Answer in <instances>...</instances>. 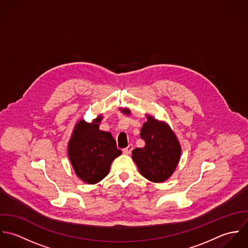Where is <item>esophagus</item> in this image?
I'll list each match as a JSON object with an SVG mask.
<instances>
[{
	"mask_svg": "<svg viewBox=\"0 0 248 248\" xmlns=\"http://www.w3.org/2000/svg\"><path fill=\"white\" fill-rule=\"evenodd\" d=\"M132 149H133V146H132L131 144H129L125 149H123V153H124V154H130V152H131Z\"/></svg>",
	"mask_w": 248,
	"mask_h": 248,
	"instance_id": "1",
	"label": "esophagus"
}]
</instances>
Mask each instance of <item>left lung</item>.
<instances>
[{
    "label": "left lung",
    "instance_id": "8db88e82",
    "mask_svg": "<svg viewBox=\"0 0 248 248\" xmlns=\"http://www.w3.org/2000/svg\"><path fill=\"white\" fill-rule=\"evenodd\" d=\"M124 113L129 114V110L124 109ZM140 137L145 141V147L132 151L139 171L152 182L167 180L174 171L181 154L175 135L168 124L148 117Z\"/></svg>",
    "mask_w": 248,
    "mask_h": 248
}]
</instances>
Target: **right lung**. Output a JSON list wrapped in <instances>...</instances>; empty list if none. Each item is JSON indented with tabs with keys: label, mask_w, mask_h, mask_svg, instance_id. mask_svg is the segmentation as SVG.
<instances>
[{
	"label": "right lung",
	"mask_w": 248,
	"mask_h": 248,
	"mask_svg": "<svg viewBox=\"0 0 248 248\" xmlns=\"http://www.w3.org/2000/svg\"><path fill=\"white\" fill-rule=\"evenodd\" d=\"M101 116L92 124L79 121L70 140L68 153L77 175L86 183L95 184L109 172L112 161L122 154L109 132L99 129Z\"/></svg>",
	"instance_id": "obj_1"
}]
</instances>
